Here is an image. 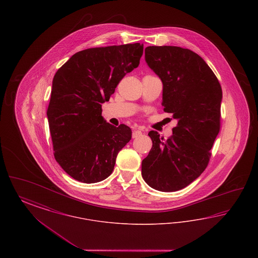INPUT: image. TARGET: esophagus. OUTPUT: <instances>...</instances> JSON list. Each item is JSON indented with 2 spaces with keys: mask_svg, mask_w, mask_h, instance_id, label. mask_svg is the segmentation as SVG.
<instances>
[{
  "mask_svg": "<svg viewBox=\"0 0 258 258\" xmlns=\"http://www.w3.org/2000/svg\"><path fill=\"white\" fill-rule=\"evenodd\" d=\"M140 135H142L141 131H139V130H135V131H134V133H133V138H138Z\"/></svg>",
  "mask_w": 258,
  "mask_h": 258,
  "instance_id": "obj_1",
  "label": "esophagus"
}]
</instances>
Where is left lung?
Segmentation results:
<instances>
[{
  "mask_svg": "<svg viewBox=\"0 0 258 258\" xmlns=\"http://www.w3.org/2000/svg\"><path fill=\"white\" fill-rule=\"evenodd\" d=\"M148 66L163 84V110L178 121L164 140L151 131L153 146L142 160L141 173L151 187L176 191L198 178L208 166L221 130V86L208 64L191 50L148 46Z\"/></svg>",
  "mask_w": 258,
  "mask_h": 258,
  "instance_id": "obj_1",
  "label": "left lung"
}]
</instances>
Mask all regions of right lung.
Returning <instances> with one entry per match:
<instances>
[{
  "label": "right lung",
  "mask_w": 258,
  "mask_h": 258,
  "mask_svg": "<svg viewBox=\"0 0 258 258\" xmlns=\"http://www.w3.org/2000/svg\"><path fill=\"white\" fill-rule=\"evenodd\" d=\"M143 44L95 47L75 53L53 78L47 118L54 157L75 180L98 183L114 169L132 130L106 123L101 104L138 67Z\"/></svg>",
  "instance_id": "add662e5"
}]
</instances>
